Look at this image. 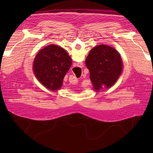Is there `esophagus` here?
<instances>
[{"label": "esophagus", "instance_id": "1", "mask_svg": "<svg viewBox=\"0 0 153 153\" xmlns=\"http://www.w3.org/2000/svg\"><path fill=\"white\" fill-rule=\"evenodd\" d=\"M74 81H76V80H74Z\"/></svg>", "mask_w": 153, "mask_h": 153}]
</instances>
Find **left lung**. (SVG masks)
<instances>
[{"mask_svg":"<svg viewBox=\"0 0 153 153\" xmlns=\"http://www.w3.org/2000/svg\"><path fill=\"white\" fill-rule=\"evenodd\" d=\"M90 78L96 90L102 86L110 88L122 71V61L118 52L108 45H98L90 51L86 59Z\"/></svg>","mask_w":153,"mask_h":153,"instance_id":"left-lung-1","label":"left lung"}]
</instances>
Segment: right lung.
Instances as JSON below:
<instances>
[{
	"label": "right lung",
	"mask_w": 153,
	"mask_h": 153,
	"mask_svg": "<svg viewBox=\"0 0 153 153\" xmlns=\"http://www.w3.org/2000/svg\"><path fill=\"white\" fill-rule=\"evenodd\" d=\"M71 63V57L63 48L51 45L38 52L33 61V72L45 87L58 90Z\"/></svg>",
	"instance_id": "right-lung-1"
}]
</instances>
